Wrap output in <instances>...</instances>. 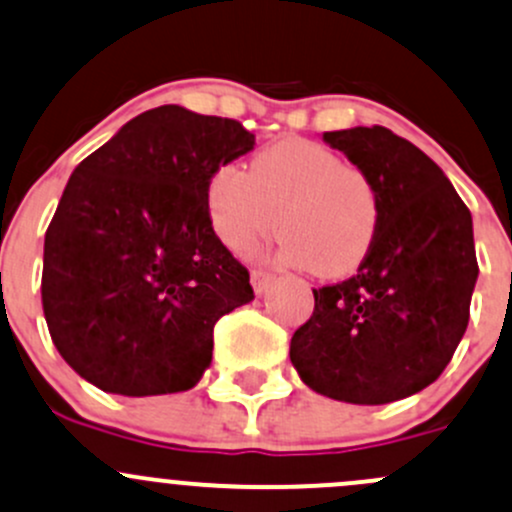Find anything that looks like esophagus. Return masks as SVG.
I'll return each mask as SVG.
<instances>
[{
  "mask_svg": "<svg viewBox=\"0 0 512 512\" xmlns=\"http://www.w3.org/2000/svg\"><path fill=\"white\" fill-rule=\"evenodd\" d=\"M250 282H252V289H255L257 297H262V294L270 289V284L274 282V277L270 272H262V270H252L250 272Z\"/></svg>",
  "mask_w": 512,
  "mask_h": 512,
  "instance_id": "34e87169",
  "label": "esophagus"
}]
</instances>
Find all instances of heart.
<instances>
[{
    "mask_svg": "<svg viewBox=\"0 0 512 512\" xmlns=\"http://www.w3.org/2000/svg\"><path fill=\"white\" fill-rule=\"evenodd\" d=\"M206 211L215 238L245 255L277 233L279 257L316 277H343L363 265L380 225V191L333 149L284 139L262 149L250 171L223 164L208 176Z\"/></svg>",
    "mask_w": 512,
    "mask_h": 512,
    "instance_id": "b5f03b06",
    "label": "heart"
}]
</instances>
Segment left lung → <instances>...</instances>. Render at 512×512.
Masks as SVG:
<instances>
[{"mask_svg": "<svg viewBox=\"0 0 512 512\" xmlns=\"http://www.w3.org/2000/svg\"><path fill=\"white\" fill-rule=\"evenodd\" d=\"M380 191V225L358 274L314 289L289 346L301 383L331 400L387 405L444 373L469 326L478 279L466 203L422 149L387 127L324 132Z\"/></svg>", "mask_w": 512, "mask_h": 512, "instance_id": "8db88e82", "label": "left lung"}]
</instances>
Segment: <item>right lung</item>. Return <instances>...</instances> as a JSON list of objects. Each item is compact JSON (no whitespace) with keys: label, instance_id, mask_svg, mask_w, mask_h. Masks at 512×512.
Masks as SVG:
<instances>
[{"label":"right lung","instance_id":"add662e5","mask_svg":"<svg viewBox=\"0 0 512 512\" xmlns=\"http://www.w3.org/2000/svg\"><path fill=\"white\" fill-rule=\"evenodd\" d=\"M252 147L240 122L161 105L75 166L43 240L41 299L80 378L125 397L198 385L215 321L255 299L208 223L206 184Z\"/></svg>","mask_w":512,"mask_h":512}]
</instances>
